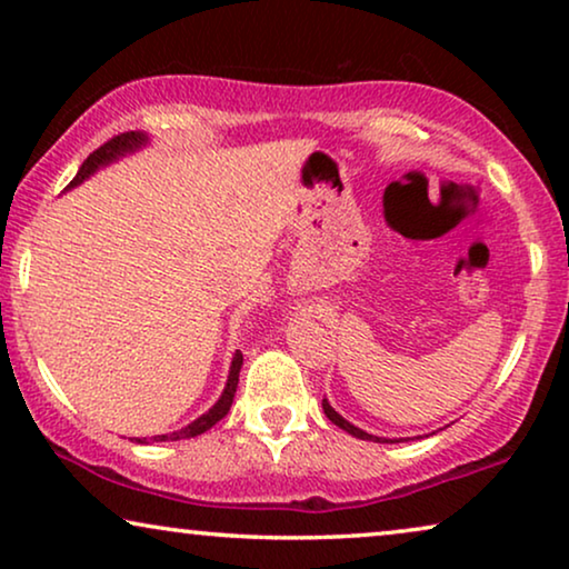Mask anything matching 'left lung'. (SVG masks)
<instances>
[{"label":"left lung","mask_w":569,"mask_h":569,"mask_svg":"<svg viewBox=\"0 0 569 569\" xmlns=\"http://www.w3.org/2000/svg\"><path fill=\"white\" fill-rule=\"evenodd\" d=\"M323 415H326V417H329L333 425H337V427H341V430H345V432H349V435H352V438H360V440H372V442H401V440H388V438H378V435H370V432H365V430H360V427H355L352 422H347V419H345V417H341V415H339V411H333V407H331V403H329V401H326V399H323Z\"/></svg>","instance_id":"left-lung-1"}]
</instances>
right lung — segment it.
Listing matches in <instances>:
<instances>
[{"mask_svg":"<svg viewBox=\"0 0 569 569\" xmlns=\"http://www.w3.org/2000/svg\"><path fill=\"white\" fill-rule=\"evenodd\" d=\"M147 142H150V137H147L144 131H127V134H119V137L108 139V142H106L103 147H98V150L92 152L90 158L82 162V168L77 170V176L72 178V181H69L67 191L74 189V186H80L82 181H88V178H90L92 173H96V170L111 166V162L123 158V154L137 152L139 147H144ZM240 365H243V355L236 352V357H232V362H230V372H228V383H224V391H222L220 399H217L214 407L207 411V415H201L199 419H193L191 425L181 427V430H176V432H170V435H154V438H150V440H152V442H166V440L197 438V435L207 432L209 427H214L217 422H220V419L230 411L232 399H236ZM134 442H147V438H134Z\"/></svg>","mask_w":569,"mask_h":569,"instance_id":"add662e5","label":"right lung"}]
</instances>
